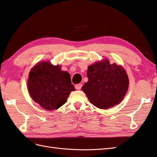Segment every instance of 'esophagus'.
<instances>
[{"label":"esophagus","instance_id":"1","mask_svg":"<svg viewBox=\"0 0 157 157\" xmlns=\"http://www.w3.org/2000/svg\"><path fill=\"white\" fill-rule=\"evenodd\" d=\"M82 86V84H76V85H75V88H76L77 90H81Z\"/></svg>","mask_w":157,"mask_h":157}]
</instances>
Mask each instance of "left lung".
Returning <instances> with one entry per match:
<instances>
[{
    "instance_id": "8db88e82",
    "label": "left lung",
    "mask_w": 157,
    "mask_h": 157,
    "mask_svg": "<svg viewBox=\"0 0 157 157\" xmlns=\"http://www.w3.org/2000/svg\"><path fill=\"white\" fill-rule=\"evenodd\" d=\"M88 81L82 90L90 102L99 109H109L122 101L128 89V77L121 66L108 60L88 67Z\"/></svg>"
}]
</instances>
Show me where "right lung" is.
<instances>
[{
  "label": "right lung",
  "mask_w": 157,
  "mask_h": 157,
  "mask_svg": "<svg viewBox=\"0 0 157 157\" xmlns=\"http://www.w3.org/2000/svg\"><path fill=\"white\" fill-rule=\"evenodd\" d=\"M28 89L32 98L49 111L61 107L71 92L75 90L69 73L49 62L40 63L31 70Z\"/></svg>",
  "instance_id": "right-lung-1"
}]
</instances>
